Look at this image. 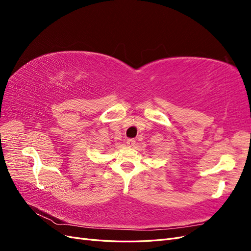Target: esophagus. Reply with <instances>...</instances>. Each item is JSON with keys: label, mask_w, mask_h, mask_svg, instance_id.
<instances>
[{"label": "esophagus", "mask_w": 251, "mask_h": 251, "mask_svg": "<svg viewBox=\"0 0 251 251\" xmlns=\"http://www.w3.org/2000/svg\"><path fill=\"white\" fill-rule=\"evenodd\" d=\"M135 139H133V138H128L127 140H126V144L128 147H133V146H135Z\"/></svg>", "instance_id": "obj_1"}]
</instances>
